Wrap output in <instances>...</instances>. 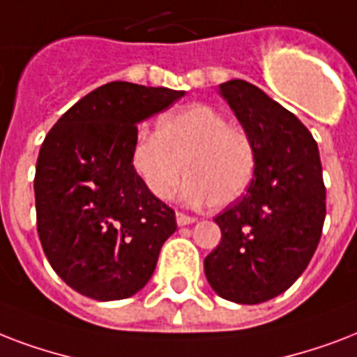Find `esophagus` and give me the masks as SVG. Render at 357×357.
Segmentation results:
<instances>
[{
	"mask_svg": "<svg viewBox=\"0 0 357 357\" xmlns=\"http://www.w3.org/2000/svg\"><path fill=\"white\" fill-rule=\"evenodd\" d=\"M197 220L193 216H188V214H184V212H176V225H181V227H184V225H190V223H195Z\"/></svg>",
	"mask_w": 357,
	"mask_h": 357,
	"instance_id": "1",
	"label": "esophagus"
}]
</instances>
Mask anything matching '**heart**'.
Masks as SVG:
<instances>
[{"instance_id": "b5f03b06", "label": "heart", "mask_w": 357, "mask_h": 357, "mask_svg": "<svg viewBox=\"0 0 357 357\" xmlns=\"http://www.w3.org/2000/svg\"><path fill=\"white\" fill-rule=\"evenodd\" d=\"M130 162L156 199L173 197L186 167L190 181L182 195L188 203L222 208L248 192L257 153L250 135L229 126L223 113L206 104H192L162 115L158 132L141 130Z\"/></svg>"}]
</instances>
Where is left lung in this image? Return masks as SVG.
Here are the masks:
<instances>
[{
    "mask_svg": "<svg viewBox=\"0 0 357 357\" xmlns=\"http://www.w3.org/2000/svg\"><path fill=\"white\" fill-rule=\"evenodd\" d=\"M220 93L253 141L257 169L244 197L214 218L222 240L204 259V273L222 298L255 305L287 291L319 245L322 165L311 132L259 87L231 79Z\"/></svg>",
    "mask_w": 357,
    "mask_h": 357,
    "instance_id": "obj_1",
    "label": "left lung"
}]
</instances>
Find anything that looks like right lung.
<instances>
[{"instance_id": "1", "label": "right lung", "mask_w": 357, "mask_h": 357, "mask_svg": "<svg viewBox=\"0 0 357 357\" xmlns=\"http://www.w3.org/2000/svg\"><path fill=\"white\" fill-rule=\"evenodd\" d=\"M184 91L112 82L61 115L35 171L37 231L55 273L98 302L134 296L176 231L175 210L132 167L137 123Z\"/></svg>"}]
</instances>
